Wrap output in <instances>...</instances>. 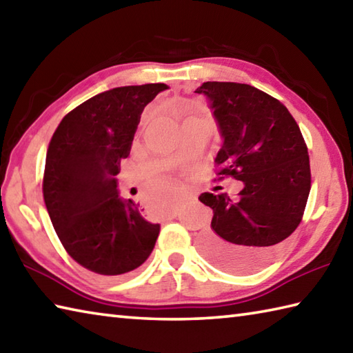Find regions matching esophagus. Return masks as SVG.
Instances as JSON below:
<instances>
[{
    "mask_svg": "<svg viewBox=\"0 0 353 353\" xmlns=\"http://www.w3.org/2000/svg\"><path fill=\"white\" fill-rule=\"evenodd\" d=\"M177 216H179V211H177V210H172V211H170V212L167 214L168 219H174V217H177Z\"/></svg>",
    "mask_w": 353,
    "mask_h": 353,
    "instance_id": "1",
    "label": "esophagus"
}]
</instances>
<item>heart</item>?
<instances>
[{
	"label": "heart",
	"instance_id": "heart-1",
	"mask_svg": "<svg viewBox=\"0 0 353 353\" xmlns=\"http://www.w3.org/2000/svg\"><path fill=\"white\" fill-rule=\"evenodd\" d=\"M174 190L176 183L162 176L156 177L154 181L150 183V203L154 206L157 212L167 211L174 205V202H172V192H174Z\"/></svg>",
	"mask_w": 353,
	"mask_h": 353
}]
</instances>
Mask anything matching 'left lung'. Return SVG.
Returning <instances> with one entry per match:
<instances>
[{"instance_id":"left-lung-1","label":"left lung","mask_w":353,"mask_h":353,"mask_svg":"<svg viewBox=\"0 0 353 353\" xmlns=\"http://www.w3.org/2000/svg\"><path fill=\"white\" fill-rule=\"evenodd\" d=\"M222 147L214 159L219 179L243 182L237 199L203 192L212 210L200 248L234 274L257 271L300 225L310 191L307 147L289 110L268 93L239 82H203Z\"/></svg>"}]
</instances>
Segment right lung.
<instances>
[{"label":"right lung","instance_id":"obj_1","mask_svg":"<svg viewBox=\"0 0 353 353\" xmlns=\"http://www.w3.org/2000/svg\"><path fill=\"white\" fill-rule=\"evenodd\" d=\"M167 84L116 87L64 116L48 145L43 194L68 255L88 271L121 275L150 257L161 231L119 196L117 179L141 114Z\"/></svg>","mask_w":353,"mask_h":353}]
</instances>
